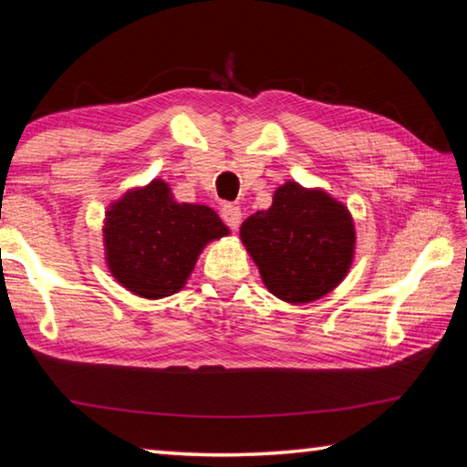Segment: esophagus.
<instances>
[{
  "label": "esophagus",
  "instance_id": "1",
  "mask_svg": "<svg viewBox=\"0 0 467 467\" xmlns=\"http://www.w3.org/2000/svg\"><path fill=\"white\" fill-rule=\"evenodd\" d=\"M220 214H223V220L224 223L233 228V231H236V228H239V224H241V218H243V214H241V210H239V205H233V203H224L223 205V210H220Z\"/></svg>",
  "mask_w": 467,
  "mask_h": 467
}]
</instances>
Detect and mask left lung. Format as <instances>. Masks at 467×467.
Returning a JSON list of instances; mask_svg holds the SVG:
<instances>
[{"mask_svg":"<svg viewBox=\"0 0 467 467\" xmlns=\"http://www.w3.org/2000/svg\"><path fill=\"white\" fill-rule=\"evenodd\" d=\"M241 241L274 296L306 305L329 295L350 272L357 228L350 210L326 189L286 181L270 208L241 224Z\"/></svg>","mask_w":467,"mask_h":467,"instance_id":"8db88e82","label":"left lung"}]
</instances>
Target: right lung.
Returning <instances> with one entry per match:
<instances>
[{
  "mask_svg": "<svg viewBox=\"0 0 467 467\" xmlns=\"http://www.w3.org/2000/svg\"><path fill=\"white\" fill-rule=\"evenodd\" d=\"M228 234L210 205L177 202L164 179L128 189L102 220L107 270L131 295L150 300L183 288L205 244Z\"/></svg>",
  "mask_w": 467,
  "mask_h": 467,
  "instance_id": "right-lung-1",
  "label": "right lung"
}]
</instances>
